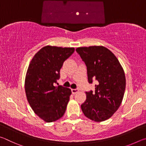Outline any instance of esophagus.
<instances>
[{"label":"esophagus","instance_id":"esophagus-1","mask_svg":"<svg viewBox=\"0 0 146 146\" xmlns=\"http://www.w3.org/2000/svg\"><path fill=\"white\" fill-rule=\"evenodd\" d=\"M71 92H72L73 94H75L76 93H78V88L72 89V90H71Z\"/></svg>","mask_w":146,"mask_h":146}]
</instances>
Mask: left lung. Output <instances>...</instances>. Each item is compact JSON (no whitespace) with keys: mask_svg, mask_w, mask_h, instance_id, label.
Here are the masks:
<instances>
[{"mask_svg":"<svg viewBox=\"0 0 146 146\" xmlns=\"http://www.w3.org/2000/svg\"><path fill=\"white\" fill-rule=\"evenodd\" d=\"M87 67L88 82L97 80L95 91H86L81 109L86 117L95 122L110 118L120 107L124 95V71L115 55L104 46L76 49Z\"/></svg>","mask_w":146,"mask_h":146,"instance_id":"left-lung-1","label":"left lung"}]
</instances>
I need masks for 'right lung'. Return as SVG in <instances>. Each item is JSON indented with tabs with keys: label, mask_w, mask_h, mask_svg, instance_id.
<instances>
[{
	"label": "right lung",
	"mask_w": 146,
	"mask_h": 146,
	"mask_svg": "<svg viewBox=\"0 0 146 146\" xmlns=\"http://www.w3.org/2000/svg\"><path fill=\"white\" fill-rule=\"evenodd\" d=\"M74 51V48L47 46L35 55L29 65L25 78L27 99L35 114L46 122L58 120L66 111L71 91L55 84L64 62Z\"/></svg>",
	"instance_id": "obj_1"
}]
</instances>
